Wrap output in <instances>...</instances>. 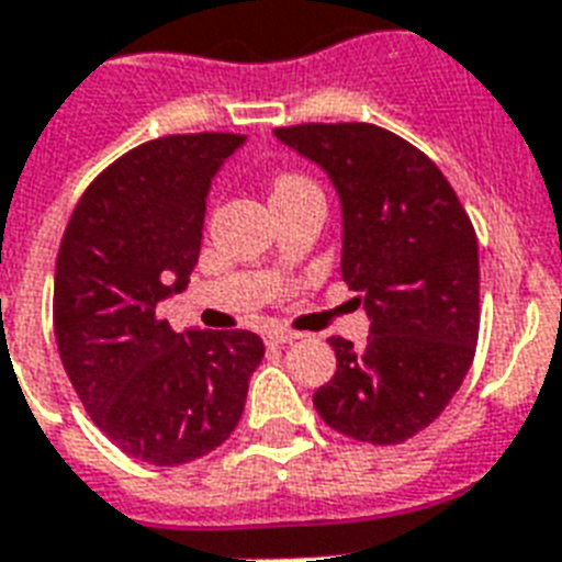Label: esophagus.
Masks as SVG:
<instances>
[{
	"label": "esophagus",
	"instance_id": "obj_1",
	"mask_svg": "<svg viewBox=\"0 0 562 562\" xmlns=\"http://www.w3.org/2000/svg\"><path fill=\"white\" fill-rule=\"evenodd\" d=\"M296 331H291V328H268L266 331V340L271 346H285V344H294L296 340Z\"/></svg>",
	"mask_w": 562,
	"mask_h": 562
}]
</instances>
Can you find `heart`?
I'll return each instance as SVG.
<instances>
[{
    "mask_svg": "<svg viewBox=\"0 0 562 562\" xmlns=\"http://www.w3.org/2000/svg\"><path fill=\"white\" fill-rule=\"evenodd\" d=\"M303 187H314L312 181L300 172H282V176L273 178V195L294 193V190H303Z\"/></svg>",
    "mask_w": 562,
    "mask_h": 562,
    "instance_id": "b5f03b06",
    "label": "heart"
}]
</instances>
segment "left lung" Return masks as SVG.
<instances>
[{
    "instance_id": "1",
    "label": "left lung",
    "mask_w": 562,
    "mask_h": 562,
    "mask_svg": "<svg viewBox=\"0 0 562 562\" xmlns=\"http://www.w3.org/2000/svg\"><path fill=\"white\" fill-rule=\"evenodd\" d=\"M273 135L331 178L344 213L340 273L372 321L363 346L328 337L337 372L314 407L344 436L401 445L439 418L473 363L471 218L439 167L375 123H300Z\"/></svg>"
}]
</instances>
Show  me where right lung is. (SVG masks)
<instances>
[{
	"label": "right lung",
	"instance_id": "add662e5",
	"mask_svg": "<svg viewBox=\"0 0 562 562\" xmlns=\"http://www.w3.org/2000/svg\"><path fill=\"white\" fill-rule=\"evenodd\" d=\"M245 135H167L121 155L80 195L59 241L54 335L86 413L158 468L216 450L245 409L266 346L254 331H172L155 314L187 289L210 181Z\"/></svg>",
	"mask_w": 562,
	"mask_h": 562
}]
</instances>
